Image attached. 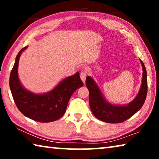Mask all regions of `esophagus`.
I'll return each mask as SVG.
<instances>
[{"label": "esophagus", "instance_id": "34e87169", "mask_svg": "<svg viewBox=\"0 0 159 159\" xmlns=\"http://www.w3.org/2000/svg\"><path fill=\"white\" fill-rule=\"evenodd\" d=\"M86 76H87V74H86V72L85 71H82L81 73H80V79H81V80L83 82V83H85Z\"/></svg>", "mask_w": 159, "mask_h": 159}]
</instances>
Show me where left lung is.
Here are the masks:
<instances>
[{"mask_svg":"<svg viewBox=\"0 0 159 159\" xmlns=\"http://www.w3.org/2000/svg\"><path fill=\"white\" fill-rule=\"evenodd\" d=\"M142 66V79L138 95L130 102L116 105L110 103L104 98L95 80L90 76L86 77L85 84L89 90V104L91 111L98 119L109 123H118L125 121L142 108L147 94V70L140 59Z\"/></svg>","mask_w":159,"mask_h":159,"instance_id":"obj_1","label":"left lung"}]
</instances>
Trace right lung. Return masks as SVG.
<instances>
[{
  "label": "right lung",
  "instance_id": "add662e5",
  "mask_svg": "<svg viewBox=\"0 0 159 159\" xmlns=\"http://www.w3.org/2000/svg\"><path fill=\"white\" fill-rule=\"evenodd\" d=\"M27 46L17 54L10 76V88L18 109L25 116L38 122L48 123L58 120L64 114L72 94L82 87L83 83L79 72L61 80L49 92L36 94L24 87L18 76V65L21 54Z\"/></svg>",
  "mask_w": 159,
  "mask_h": 159
}]
</instances>
